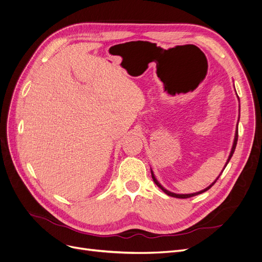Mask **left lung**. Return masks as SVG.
I'll use <instances>...</instances> for the list:
<instances>
[{
  "instance_id": "obj_1",
  "label": "left lung",
  "mask_w": 262,
  "mask_h": 262,
  "mask_svg": "<svg viewBox=\"0 0 262 262\" xmlns=\"http://www.w3.org/2000/svg\"><path fill=\"white\" fill-rule=\"evenodd\" d=\"M237 140H238V131H236V134H235V140H234V144H233V147H232V152H231V154H229V157H228V160H227V163H226V165L228 164V162H229V160H231V157L233 156V154H234V150H235V148H236V144H237ZM226 165H225V167H226ZM224 170V169H223ZM220 177V176H219ZM219 177L216 178V180L219 179ZM152 178H153V180H154V182L155 184L160 187L163 191L166 193V194H168V195H170V196H173V198H179V199H187V198H190V196H194V195H196V194H200V193H202V192H204V191H207V190H209L214 184H215L216 182V180L213 182L212 185H210L208 188H205L204 190H202V191H199V192H195V193H191V194H176V193H172V192H170V191H168V190H166L165 188H163L162 186H161V184L160 182H158L157 180H156V178L154 177V173H153V171H152Z\"/></svg>"
}]
</instances>
